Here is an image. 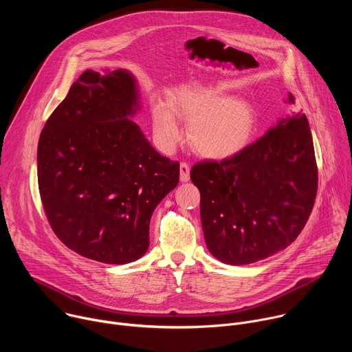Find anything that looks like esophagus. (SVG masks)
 I'll return each instance as SVG.
<instances>
[{
  "label": "esophagus",
  "instance_id": "obj_1",
  "mask_svg": "<svg viewBox=\"0 0 352 352\" xmlns=\"http://www.w3.org/2000/svg\"><path fill=\"white\" fill-rule=\"evenodd\" d=\"M189 171H190V168H189L188 163H181L179 164V178H181L182 182L189 181Z\"/></svg>",
  "mask_w": 352,
  "mask_h": 352
}]
</instances>
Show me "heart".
Segmentation results:
<instances>
[{"label":"heart","instance_id":"obj_1","mask_svg":"<svg viewBox=\"0 0 352 352\" xmlns=\"http://www.w3.org/2000/svg\"><path fill=\"white\" fill-rule=\"evenodd\" d=\"M170 105L156 102L152 107L155 136L164 152H171L182 138L175 113L189 124L188 138L195 152L210 160L236 155L255 128L250 104L242 98H227L219 89L181 87L170 96Z\"/></svg>","mask_w":352,"mask_h":352}]
</instances>
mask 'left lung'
I'll list each match as a JSON object with an SVG mask.
<instances>
[{
  "label": "left lung",
  "mask_w": 352,
  "mask_h": 352,
  "mask_svg": "<svg viewBox=\"0 0 352 352\" xmlns=\"http://www.w3.org/2000/svg\"><path fill=\"white\" fill-rule=\"evenodd\" d=\"M288 102L295 98L289 93ZM210 254L241 266L287 248L305 227L316 199L318 166L308 118L295 111L221 162L190 170Z\"/></svg>",
  "instance_id": "obj_1"
}]
</instances>
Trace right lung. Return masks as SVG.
<instances>
[{
	"label": "right lung",
	"instance_id": "add662e5",
	"mask_svg": "<svg viewBox=\"0 0 352 352\" xmlns=\"http://www.w3.org/2000/svg\"><path fill=\"white\" fill-rule=\"evenodd\" d=\"M124 69L85 71L47 120L37 146L41 204L56 235L76 254L125 265L148 248L156 206L179 181L131 120L139 109Z\"/></svg>",
	"mask_w": 352,
	"mask_h": 352
}]
</instances>
